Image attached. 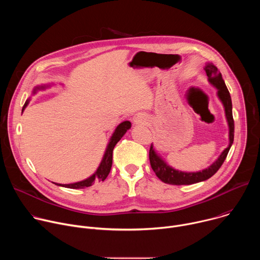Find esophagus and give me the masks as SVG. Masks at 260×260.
I'll return each mask as SVG.
<instances>
[{
  "instance_id": "esophagus-1",
  "label": "esophagus",
  "mask_w": 260,
  "mask_h": 260,
  "mask_svg": "<svg viewBox=\"0 0 260 260\" xmlns=\"http://www.w3.org/2000/svg\"><path fill=\"white\" fill-rule=\"evenodd\" d=\"M146 117L143 115V114H136L134 117H133V122L134 124H143L146 122Z\"/></svg>"
}]
</instances>
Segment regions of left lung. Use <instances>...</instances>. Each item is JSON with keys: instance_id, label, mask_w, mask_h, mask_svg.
Here are the masks:
<instances>
[{"instance_id": "left-lung-1", "label": "left lung", "mask_w": 260, "mask_h": 260, "mask_svg": "<svg viewBox=\"0 0 260 260\" xmlns=\"http://www.w3.org/2000/svg\"><path fill=\"white\" fill-rule=\"evenodd\" d=\"M204 70L208 76V81L215 88H217V96L220 102L223 105L226 121L229 124V146L222 151V153L218 156V158L207 169H204L199 172H183L176 170L169 166L164 158L157 153L154 149L153 144H151L149 151V159L150 165L156 176L165 183L172 185H190L194 183H199L202 181H206L211 178L224 162L231 147L234 143V135H235V122L233 118V104L230 91L225 85V82L222 78L221 73L218 71L217 67L212 62L206 63Z\"/></svg>"}]
</instances>
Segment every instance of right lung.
Masks as SVG:
<instances>
[{
  "instance_id": "right-lung-1",
  "label": "right lung",
  "mask_w": 260,
  "mask_h": 260,
  "mask_svg": "<svg viewBox=\"0 0 260 260\" xmlns=\"http://www.w3.org/2000/svg\"><path fill=\"white\" fill-rule=\"evenodd\" d=\"M49 85H38L36 86L34 89H32V94H35L38 90H42V89H45L47 87H49ZM30 99L26 100L23 108H22V112L24 111L25 107L28 105V102H29ZM132 127V123L129 121H123L121 122L114 131V133L112 134V136H111L110 140H109V143L107 145V148L105 150V153H104V156L101 160V164L99 166V168L96 169V171L90 176L88 177L87 179L85 180H82V181H79V182H76V183H71V184H58L56 183V185H58V186H61V187H66V188H72V189H81V188H85V187H89L91 186V185L94 183V182H100V181H104L107 176L109 175L110 171H111V167H112V157H113V149L115 145L120 141V139L124 136V134ZM55 184V183H54Z\"/></svg>"
}]
</instances>
